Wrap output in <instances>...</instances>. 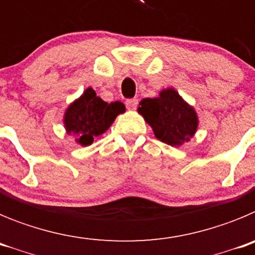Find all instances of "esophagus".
I'll list each match as a JSON object with an SVG mask.
<instances>
[{"mask_svg": "<svg viewBox=\"0 0 255 255\" xmlns=\"http://www.w3.org/2000/svg\"><path fill=\"white\" fill-rule=\"evenodd\" d=\"M138 106V100L136 98H132V100H128L126 101V107L129 108V110H135Z\"/></svg>", "mask_w": 255, "mask_h": 255, "instance_id": "1", "label": "esophagus"}]
</instances>
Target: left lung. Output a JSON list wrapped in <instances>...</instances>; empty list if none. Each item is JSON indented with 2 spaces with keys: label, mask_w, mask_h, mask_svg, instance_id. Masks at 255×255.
Wrapping results in <instances>:
<instances>
[{
  "label": "left lung",
  "mask_w": 255,
  "mask_h": 255,
  "mask_svg": "<svg viewBox=\"0 0 255 255\" xmlns=\"http://www.w3.org/2000/svg\"><path fill=\"white\" fill-rule=\"evenodd\" d=\"M138 112L152 128L155 138L171 147L188 143L199 125L195 108L175 88H166L159 92L158 97L141 100Z\"/></svg>",
  "instance_id": "left-lung-1"
}]
</instances>
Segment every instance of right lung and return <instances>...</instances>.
<instances>
[{
  "mask_svg": "<svg viewBox=\"0 0 255 255\" xmlns=\"http://www.w3.org/2000/svg\"><path fill=\"white\" fill-rule=\"evenodd\" d=\"M125 111L123 102H105L93 88H87L82 96L67 106L62 121L66 134L75 136V141L82 147H88Z\"/></svg>",
  "mask_w": 255,
  "mask_h": 255,
  "instance_id": "add662e5",
  "label": "right lung"
}]
</instances>
